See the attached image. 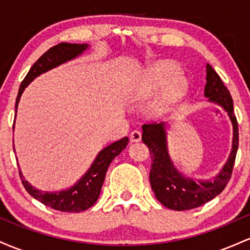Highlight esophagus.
<instances>
[{
	"mask_svg": "<svg viewBox=\"0 0 250 250\" xmlns=\"http://www.w3.org/2000/svg\"><path fill=\"white\" fill-rule=\"evenodd\" d=\"M140 139H142V133H140L138 130H134V131H132V132L130 133V140L132 143L139 142Z\"/></svg>",
	"mask_w": 250,
	"mask_h": 250,
	"instance_id": "obj_1",
	"label": "esophagus"
}]
</instances>
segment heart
Instances as JSON below:
<instances>
[{
  "mask_svg": "<svg viewBox=\"0 0 250 250\" xmlns=\"http://www.w3.org/2000/svg\"><path fill=\"white\" fill-rule=\"evenodd\" d=\"M178 73L177 66L173 63L164 62L157 63L148 71L146 77L143 79L137 88L136 97L139 102H147L153 98L167 81L175 78ZM186 91V83L182 78H176L172 83L163 91L162 97L157 102L153 108L155 114L165 113L171 106L177 103Z\"/></svg>",
  "mask_w": 250,
  "mask_h": 250,
  "instance_id": "1",
  "label": "heart"
}]
</instances>
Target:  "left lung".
Masks as SVG:
<instances>
[{
  "label": "left lung",
  "mask_w": 250,
  "mask_h": 250,
  "mask_svg": "<svg viewBox=\"0 0 250 250\" xmlns=\"http://www.w3.org/2000/svg\"><path fill=\"white\" fill-rule=\"evenodd\" d=\"M204 95L210 102L222 106L232 123L234 136L232 148L228 162L214 181H193L179 173L171 162L167 147V132L164 123H148L143 125L142 139L147 145L151 156L150 183L156 198L167 208L190 210L208 203L223 191L230 181L232 167L238 147V125L234 114L232 98L224 86L220 75L211 66L207 64V83Z\"/></svg>",
  "instance_id": "obj_1"
}]
</instances>
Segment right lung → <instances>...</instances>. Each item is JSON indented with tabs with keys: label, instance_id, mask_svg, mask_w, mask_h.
Wrapping results in <instances>:
<instances>
[{
	"label": "right lung",
	"instance_id": "right-lung-1",
	"mask_svg": "<svg viewBox=\"0 0 250 250\" xmlns=\"http://www.w3.org/2000/svg\"><path fill=\"white\" fill-rule=\"evenodd\" d=\"M87 47V44L62 42V43H59L57 46L49 48L43 55H41L38 59V61L30 67L26 78L21 83L18 98H16L15 108H18L20 97H21L23 89L28 86V83H32L41 73L49 71V69L54 68L59 64L78 57ZM14 123H15V120H14ZM127 142V137H124V138L117 140V142L112 143L108 146L103 148L87 172L81 177L77 184H74L69 189L58 192L40 191V190L35 189V188L30 186L27 181H24L23 176L21 175V171H20V177H21L22 184H23L24 189L27 190L30 196H33L35 200L40 201L42 204L49 207V208L64 212L83 211V210L91 208L97 202L100 191H102L106 171L110 167L111 162L126 147Z\"/></svg>",
	"mask_w": 250,
	"mask_h": 250
}]
</instances>
